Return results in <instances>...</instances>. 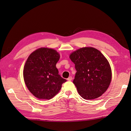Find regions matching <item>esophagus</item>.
Listing matches in <instances>:
<instances>
[{
	"label": "esophagus",
	"mask_w": 131,
	"mask_h": 131,
	"mask_svg": "<svg viewBox=\"0 0 131 131\" xmlns=\"http://www.w3.org/2000/svg\"><path fill=\"white\" fill-rule=\"evenodd\" d=\"M72 79V77L71 76H70V77H69V78L68 79V81H71Z\"/></svg>",
	"instance_id": "1"
}]
</instances>
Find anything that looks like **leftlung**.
<instances>
[{
  "label": "left lung",
  "mask_w": 131,
  "mask_h": 131,
  "mask_svg": "<svg viewBox=\"0 0 131 131\" xmlns=\"http://www.w3.org/2000/svg\"><path fill=\"white\" fill-rule=\"evenodd\" d=\"M70 58L76 70L73 83L83 99H95L106 92L111 81V69L99 50L91 47L80 48Z\"/></svg>",
  "instance_id": "left-lung-1"
}]
</instances>
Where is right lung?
<instances>
[{
  "mask_svg": "<svg viewBox=\"0 0 131 131\" xmlns=\"http://www.w3.org/2000/svg\"><path fill=\"white\" fill-rule=\"evenodd\" d=\"M60 55L55 50L37 49L29 55L23 70L26 87L39 99L50 100L58 93L66 80L61 78L56 64Z\"/></svg>",
  "mask_w": 131,
  "mask_h": 131,
  "instance_id": "right-lung-1",
  "label": "right lung"
}]
</instances>
